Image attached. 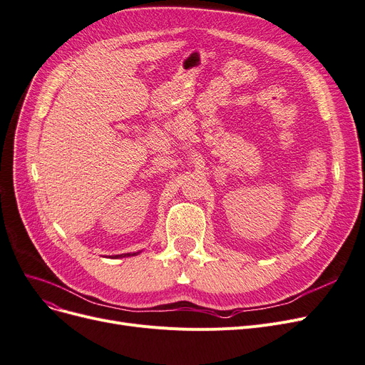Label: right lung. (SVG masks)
Returning a JSON list of instances; mask_svg holds the SVG:
<instances>
[{
	"mask_svg": "<svg viewBox=\"0 0 365 365\" xmlns=\"http://www.w3.org/2000/svg\"><path fill=\"white\" fill-rule=\"evenodd\" d=\"M138 253V252H137ZM137 253H133V255H137ZM119 257H131V253H125V255H116L113 258H119Z\"/></svg>",
	"mask_w": 365,
	"mask_h": 365,
	"instance_id": "1",
	"label": "right lung"
}]
</instances>
